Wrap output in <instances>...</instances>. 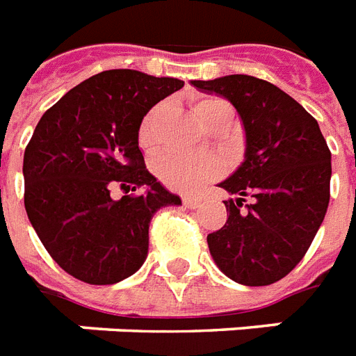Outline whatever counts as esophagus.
Returning a JSON list of instances; mask_svg holds the SVG:
<instances>
[{"label":"esophagus","instance_id":"esophagus-1","mask_svg":"<svg viewBox=\"0 0 356 356\" xmlns=\"http://www.w3.org/2000/svg\"><path fill=\"white\" fill-rule=\"evenodd\" d=\"M183 203H184V207L196 209L197 205H200V200H197V197H194V196H184Z\"/></svg>","mask_w":356,"mask_h":356}]
</instances>
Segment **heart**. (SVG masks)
Instances as JSON below:
<instances>
[{
	"instance_id": "heart-1",
	"label": "heart",
	"mask_w": 356,
	"mask_h": 356,
	"mask_svg": "<svg viewBox=\"0 0 356 356\" xmlns=\"http://www.w3.org/2000/svg\"><path fill=\"white\" fill-rule=\"evenodd\" d=\"M216 110H229V104L220 99L202 100L196 106V113L200 121H205L207 115H211ZM140 143L143 147L153 145V119L147 118L142 123L140 129ZM156 175L160 181L177 190V192H194L202 184H205L211 179H216L222 173V162L216 156L211 154H202V156H192V154L168 153L162 154L156 160Z\"/></svg>"
}]
</instances>
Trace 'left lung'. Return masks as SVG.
Instances as JSON below:
<instances>
[{
  "label": "left lung",
  "instance_id": "8db88e82",
  "mask_svg": "<svg viewBox=\"0 0 356 356\" xmlns=\"http://www.w3.org/2000/svg\"><path fill=\"white\" fill-rule=\"evenodd\" d=\"M203 93L229 100L243 121V164L218 186L227 220L209 233L211 256L243 286H268L305 257L330 200V151L319 124L280 88L246 74L192 80ZM252 203L242 207L243 197Z\"/></svg>",
  "mask_w": 356,
  "mask_h": 356
}]
</instances>
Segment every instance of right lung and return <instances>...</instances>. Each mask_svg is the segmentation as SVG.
I'll use <instances>...</instances> for the list:
<instances>
[{
	"label": "right lung",
	"mask_w": 356,
	"mask_h": 356,
	"mask_svg": "<svg viewBox=\"0 0 356 356\" xmlns=\"http://www.w3.org/2000/svg\"><path fill=\"white\" fill-rule=\"evenodd\" d=\"M177 78L113 69L83 80L46 110L24 153L27 218L54 261L93 286L142 267L154 213L181 205L147 172L140 124ZM113 188L125 190L113 200ZM136 191V195H129Z\"/></svg>",
	"instance_id": "obj_1"
}]
</instances>
